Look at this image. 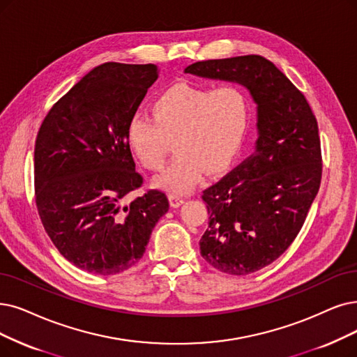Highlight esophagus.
Masks as SVG:
<instances>
[{"instance_id":"esophagus-1","label":"esophagus","mask_w":357,"mask_h":357,"mask_svg":"<svg viewBox=\"0 0 357 357\" xmlns=\"http://www.w3.org/2000/svg\"><path fill=\"white\" fill-rule=\"evenodd\" d=\"M168 199H169V205L173 208H178L180 205L184 204V199L177 195H168Z\"/></svg>"}]
</instances>
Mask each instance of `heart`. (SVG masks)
<instances>
[{"label": "heart", "mask_w": 357, "mask_h": 357, "mask_svg": "<svg viewBox=\"0 0 357 357\" xmlns=\"http://www.w3.org/2000/svg\"><path fill=\"white\" fill-rule=\"evenodd\" d=\"M152 116L129 121L127 144L142 165L160 171L176 140V160L155 184L178 196L190 193L204 171L218 174L233 162L246 132L249 102L234 84L212 89L180 82L153 99Z\"/></svg>", "instance_id": "1"}]
</instances>
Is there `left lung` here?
Masks as SVG:
<instances>
[{
	"mask_svg": "<svg viewBox=\"0 0 357 357\" xmlns=\"http://www.w3.org/2000/svg\"><path fill=\"white\" fill-rule=\"evenodd\" d=\"M184 73L238 83L256 104L253 151L204 190L209 222L199 241L202 258L221 273H256L293 243L318 195L317 119L303 93L261 55L197 61Z\"/></svg>",
	"mask_w": 357,
	"mask_h": 357,
	"instance_id": "left-lung-1",
	"label": "left lung"
}]
</instances>
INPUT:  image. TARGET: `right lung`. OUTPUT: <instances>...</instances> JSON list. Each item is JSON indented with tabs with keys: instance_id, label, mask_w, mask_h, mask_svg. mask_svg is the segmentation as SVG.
<instances>
[{
	"instance_id": "1",
	"label": "right lung",
	"mask_w": 357,
	"mask_h": 357,
	"mask_svg": "<svg viewBox=\"0 0 357 357\" xmlns=\"http://www.w3.org/2000/svg\"><path fill=\"white\" fill-rule=\"evenodd\" d=\"M155 64L105 63L82 77L42 123L35 144L36 206L54 246L75 266L114 275L144 256L165 193L142 186L127 126L158 79Z\"/></svg>"
}]
</instances>
